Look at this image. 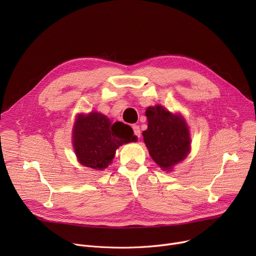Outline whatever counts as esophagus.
<instances>
[{
  "label": "esophagus",
  "mask_w": 256,
  "mask_h": 256,
  "mask_svg": "<svg viewBox=\"0 0 256 256\" xmlns=\"http://www.w3.org/2000/svg\"><path fill=\"white\" fill-rule=\"evenodd\" d=\"M132 130H134V134H135V136L140 138L141 137V130L140 128L138 126H132Z\"/></svg>",
  "instance_id": "1"
}]
</instances>
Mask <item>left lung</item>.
<instances>
[{"instance_id":"1","label":"left lung","mask_w":256,"mask_h":256,"mask_svg":"<svg viewBox=\"0 0 256 256\" xmlns=\"http://www.w3.org/2000/svg\"><path fill=\"white\" fill-rule=\"evenodd\" d=\"M146 117L148 126L142 132L144 143L154 162L170 171L191 150L189 128L182 115L158 104L147 108Z\"/></svg>"}]
</instances>
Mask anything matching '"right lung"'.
Here are the masks:
<instances>
[{"instance_id": "1", "label": "right lung", "mask_w": 256, "mask_h": 256, "mask_svg": "<svg viewBox=\"0 0 256 256\" xmlns=\"http://www.w3.org/2000/svg\"><path fill=\"white\" fill-rule=\"evenodd\" d=\"M138 139L132 128L120 121L112 122L102 113L78 114L72 128V144L80 165L104 170L112 163L119 146Z\"/></svg>"}]
</instances>
